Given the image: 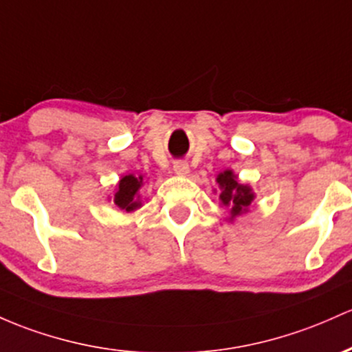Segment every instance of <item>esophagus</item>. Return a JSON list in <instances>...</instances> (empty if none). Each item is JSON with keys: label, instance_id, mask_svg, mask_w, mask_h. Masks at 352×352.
<instances>
[{"label": "esophagus", "instance_id": "obj_1", "mask_svg": "<svg viewBox=\"0 0 352 352\" xmlns=\"http://www.w3.org/2000/svg\"><path fill=\"white\" fill-rule=\"evenodd\" d=\"M173 170H175V173H179V175H187V173L190 172V168H188V164L185 160L173 162Z\"/></svg>", "mask_w": 352, "mask_h": 352}]
</instances>
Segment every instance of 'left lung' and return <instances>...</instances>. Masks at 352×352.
Returning a JSON list of instances; mask_svg holds the SVG:
<instances>
[{"mask_svg": "<svg viewBox=\"0 0 352 352\" xmlns=\"http://www.w3.org/2000/svg\"><path fill=\"white\" fill-rule=\"evenodd\" d=\"M217 182L222 188L220 192V202L226 207H230V214L239 215L245 212V208L250 206L254 200V194L247 185H241L235 179V175L230 170H226L220 173Z\"/></svg>", "mask_w": 352, "mask_h": 352, "instance_id": "left-lung-1", "label": "left lung"}]
</instances>
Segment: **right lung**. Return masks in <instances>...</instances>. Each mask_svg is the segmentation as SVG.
Instances as JSON below:
<instances>
[{
	"label": "right lung",
	"instance_id": "right-lung-1",
	"mask_svg": "<svg viewBox=\"0 0 352 352\" xmlns=\"http://www.w3.org/2000/svg\"><path fill=\"white\" fill-rule=\"evenodd\" d=\"M142 187V177L125 175L118 184V192L115 194V204L125 212H132L140 207V195L138 190Z\"/></svg>",
	"mask_w": 352,
	"mask_h": 352
}]
</instances>
